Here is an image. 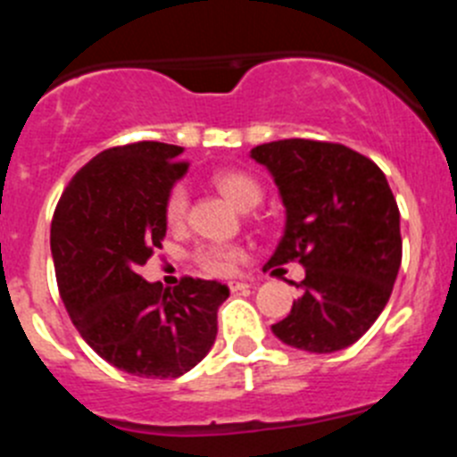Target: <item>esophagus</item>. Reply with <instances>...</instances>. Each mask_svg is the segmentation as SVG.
Segmentation results:
<instances>
[{"label":"esophagus","mask_w":457,"mask_h":457,"mask_svg":"<svg viewBox=\"0 0 457 457\" xmlns=\"http://www.w3.org/2000/svg\"><path fill=\"white\" fill-rule=\"evenodd\" d=\"M252 286V281H237V278H233V281H228V288H231V293H237V290H245Z\"/></svg>","instance_id":"esophagus-1"}]
</instances>
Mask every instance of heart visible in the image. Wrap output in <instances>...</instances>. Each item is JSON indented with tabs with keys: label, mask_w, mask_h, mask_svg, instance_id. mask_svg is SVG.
<instances>
[{
	"label": "heart",
	"mask_w": 457,
	"mask_h": 457,
	"mask_svg": "<svg viewBox=\"0 0 457 457\" xmlns=\"http://www.w3.org/2000/svg\"><path fill=\"white\" fill-rule=\"evenodd\" d=\"M212 185L224 194L226 199L237 205L240 210H252L253 205L261 204L263 199V187L253 179L252 173L242 169H224L212 176ZM189 212V192L185 185H176L164 199V220L169 226L179 228L187 221ZM247 258V252L242 245L233 242H205L199 245L194 252V261L204 270L205 274L212 277H231L237 270V265Z\"/></svg>",
	"instance_id": "b5f03b06"
}]
</instances>
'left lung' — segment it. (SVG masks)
I'll return each mask as SVG.
<instances>
[{"instance_id": "8db88e82", "label": "left lung", "mask_w": 457, "mask_h": 457, "mask_svg": "<svg viewBox=\"0 0 457 457\" xmlns=\"http://www.w3.org/2000/svg\"><path fill=\"white\" fill-rule=\"evenodd\" d=\"M252 157L270 169L286 205L284 237L265 268L295 261L306 272L272 332L309 353L348 348L378 320L401 268V212L386 176L332 141H270Z\"/></svg>"}]
</instances>
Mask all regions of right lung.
I'll return each instance as SVG.
<instances>
[{
	"label": "right lung",
	"mask_w": 457,
	"mask_h": 457,
	"mask_svg": "<svg viewBox=\"0 0 457 457\" xmlns=\"http://www.w3.org/2000/svg\"><path fill=\"white\" fill-rule=\"evenodd\" d=\"M180 146L107 148L63 189L50 247L59 293L78 332L104 361L139 378H179L217 337L220 281L183 277L162 293L139 274L167 236L164 199L189 164Z\"/></svg>",
	"instance_id": "1"
}]
</instances>
